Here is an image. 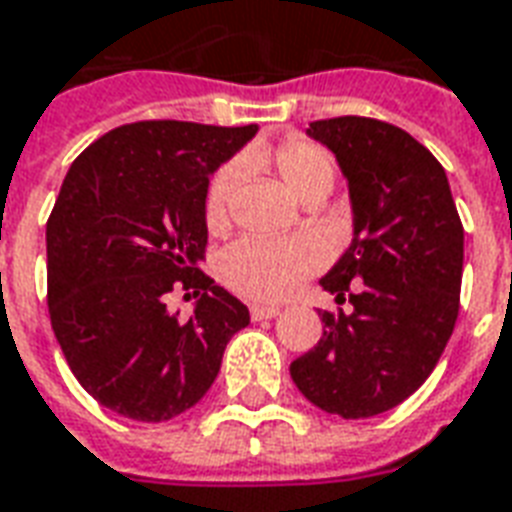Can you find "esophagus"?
I'll list each match as a JSON object with an SVG mask.
<instances>
[{"label": "esophagus", "mask_w": 512, "mask_h": 512, "mask_svg": "<svg viewBox=\"0 0 512 512\" xmlns=\"http://www.w3.org/2000/svg\"><path fill=\"white\" fill-rule=\"evenodd\" d=\"M249 314H252V320H271L279 314V306H266V304H252L249 306Z\"/></svg>", "instance_id": "1"}]
</instances>
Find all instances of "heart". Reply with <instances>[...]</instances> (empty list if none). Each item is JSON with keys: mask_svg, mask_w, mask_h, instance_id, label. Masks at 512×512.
<instances>
[{"mask_svg": "<svg viewBox=\"0 0 512 512\" xmlns=\"http://www.w3.org/2000/svg\"><path fill=\"white\" fill-rule=\"evenodd\" d=\"M249 160H268L287 189L304 203L323 200L336 181V160L320 143L287 138L271 154L252 151ZM241 165L227 162L208 184L203 217L211 230H222L230 219ZM314 271V252L298 238H238L219 255V276L230 290L252 301H279L293 293Z\"/></svg>", "mask_w": 512, "mask_h": 512, "instance_id": "1", "label": "heart"}]
</instances>
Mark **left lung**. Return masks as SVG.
<instances>
[{
    "label": "left lung",
    "instance_id": "1",
    "mask_svg": "<svg viewBox=\"0 0 512 512\" xmlns=\"http://www.w3.org/2000/svg\"><path fill=\"white\" fill-rule=\"evenodd\" d=\"M306 132L350 184L352 244L320 285L352 312L320 314L323 336L290 377L314 407L372 418L418 391L456 328L464 227L445 170L410 132L366 116Z\"/></svg>",
    "mask_w": 512,
    "mask_h": 512
}]
</instances>
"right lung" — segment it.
I'll list each match as a JSON object with an SVG mask.
<instances>
[{
  "instance_id": "1",
  "label": "right lung",
  "mask_w": 512,
  "mask_h": 512,
  "mask_svg": "<svg viewBox=\"0 0 512 512\" xmlns=\"http://www.w3.org/2000/svg\"><path fill=\"white\" fill-rule=\"evenodd\" d=\"M257 132L195 121H135L70 165L45 227L48 314L83 391L124 418L162 423L217 380L249 309L198 268L208 176ZM173 286L200 294L170 315Z\"/></svg>"
}]
</instances>
